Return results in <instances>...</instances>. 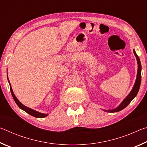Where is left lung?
Here are the masks:
<instances>
[{
    "instance_id": "obj_1",
    "label": "left lung",
    "mask_w": 147,
    "mask_h": 147,
    "mask_svg": "<svg viewBox=\"0 0 147 147\" xmlns=\"http://www.w3.org/2000/svg\"><path fill=\"white\" fill-rule=\"evenodd\" d=\"M134 53L136 57L137 61H138V74H137V79L136 80V82H135V84H134V86L132 89V90H131L130 93L126 96V98L124 99V100L123 101V102H122L120 105H119V106L117 107V108L114 109H111V110H105L106 111L113 113V112H118V111L122 110V109L125 108L130 103V102L136 97L137 94L138 93L139 88H140L141 81V65L140 59H139V58L138 57V56L137 55V54L136 53V52L134 50Z\"/></svg>"
}]
</instances>
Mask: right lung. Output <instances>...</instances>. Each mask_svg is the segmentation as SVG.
Returning <instances> with one entry per match:
<instances>
[{
	"instance_id": "1",
	"label": "right lung",
	"mask_w": 147,
	"mask_h": 147,
	"mask_svg": "<svg viewBox=\"0 0 147 147\" xmlns=\"http://www.w3.org/2000/svg\"><path fill=\"white\" fill-rule=\"evenodd\" d=\"M9 86H10V91H11V94H12V96H13V98L14 99L15 102H16V103L17 104V106H18L20 108L22 109L24 111H25L26 113H28L30 115L35 117L43 118V117H47V115H48V114H44V113H39V112H38V111H36L34 110V109H30V108H28V107L24 106L23 104H21V102H20L18 99L16 98V96H15V94H14L13 92V90H12V88H11V85Z\"/></svg>"
}]
</instances>
